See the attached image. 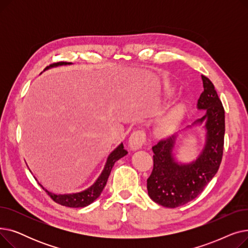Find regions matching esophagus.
I'll list each match as a JSON object with an SVG mask.
<instances>
[{"mask_svg": "<svg viewBox=\"0 0 248 248\" xmlns=\"http://www.w3.org/2000/svg\"><path fill=\"white\" fill-rule=\"evenodd\" d=\"M147 140L146 133L144 129H138V131H135L131 137L128 139V147L131 148V150L136 151L140 149L142 146L145 145Z\"/></svg>", "mask_w": 248, "mask_h": 248, "instance_id": "1", "label": "esophagus"}]
</instances>
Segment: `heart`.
I'll return each mask as SVG.
<instances>
[{
    "mask_svg": "<svg viewBox=\"0 0 248 248\" xmlns=\"http://www.w3.org/2000/svg\"><path fill=\"white\" fill-rule=\"evenodd\" d=\"M165 93L167 96H172L174 94V89L166 88ZM184 115V108L177 106L165 113L155 124V134L158 137L165 138L173 135Z\"/></svg>",
    "mask_w": 248,
    "mask_h": 248,
    "instance_id": "heart-1",
    "label": "heart"
}]
</instances>
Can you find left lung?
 I'll use <instances>...</instances> for the list:
<instances>
[{
    "mask_svg": "<svg viewBox=\"0 0 248 248\" xmlns=\"http://www.w3.org/2000/svg\"><path fill=\"white\" fill-rule=\"evenodd\" d=\"M204 90L197 108L205 110L192 125L204 124L205 145L199 157L188 164L176 162L174 149L178 135L160 140L152 149L154 168L147 180L150 198L164 207L176 208L196 198L216 175L223 155L225 112L213 83L201 75ZM187 126V128L192 127Z\"/></svg>",
    "mask_w": 248,
    "mask_h": 248,
    "instance_id": "8db88e82",
    "label": "left lung"
}]
</instances>
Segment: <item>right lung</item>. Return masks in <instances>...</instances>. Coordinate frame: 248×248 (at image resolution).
Returning <instances> with one entry per match:
<instances>
[{"mask_svg":"<svg viewBox=\"0 0 248 248\" xmlns=\"http://www.w3.org/2000/svg\"><path fill=\"white\" fill-rule=\"evenodd\" d=\"M69 64H71V63L70 62L53 63V64L49 65V66H47L45 68V70H47L51 67L60 66V65H69ZM126 154H127V151H125L124 149V145L122 142L119 147H117L115 150H113L109 154L108 158L107 160V163H106V166H104L103 170H102L101 174L99 175V177L97 178V180L94 182V184L84 191L78 192V193H72V194H55V193H52V192L46 190L40 183H39V185L43 188V190H45V192L49 195L52 200L62 206L71 207V208H80V207L88 206L89 204L95 201L100 196L102 190L107 185L108 179L109 177V174L111 172V169H112L114 163L116 161H119L120 159H122L123 157H124Z\"/></svg>","mask_w":248,"mask_h":248,"instance_id":"right-lung-1","label":"right lung"}]
</instances>
